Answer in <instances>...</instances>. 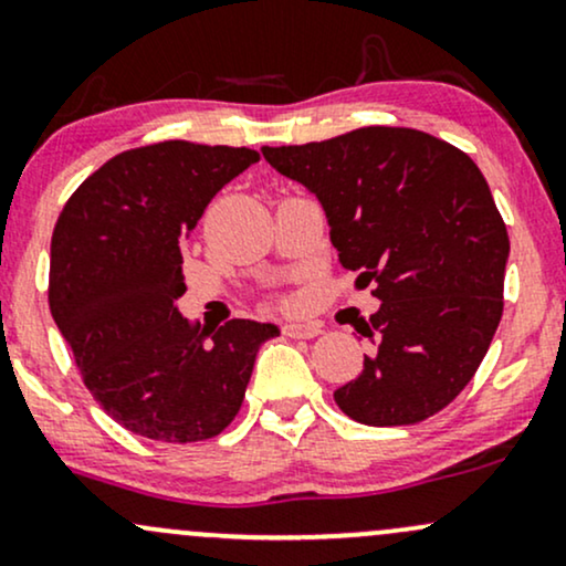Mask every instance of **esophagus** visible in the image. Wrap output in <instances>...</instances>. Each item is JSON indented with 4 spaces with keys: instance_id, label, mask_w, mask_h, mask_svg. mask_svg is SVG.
<instances>
[{
    "instance_id": "34e87169",
    "label": "esophagus",
    "mask_w": 566,
    "mask_h": 566,
    "mask_svg": "<svg viewBox=\"0 0 566 566\" xmlns=\"http://www.w3.org/2000/svg\"><path fill=\"white\" fill-rule=\"evenodd\" d=\"M321 323H285L283 334L289 338H315L321 336Z\"/></svg>"
}]
</instances>
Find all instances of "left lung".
<instances>
[{
	"label": "left lung",
	"instance_id": "8db88e82",
	"mask_svg": "<svg viewBox=\"0 0 566 566\" xmlns=\"http://www.w3.org/2000/svg\"><path fill=\"white\" fill-rule=\"evenodd\" d=\"M321 201L344 270L381 302L357 334L363 374L334 400L368 427H408L461 395L503 315L509 232L463 150L405 126L262 148Z\"/></svg>",
	"mask_w": 566,
	"mask_h": 566
}]
</instances>
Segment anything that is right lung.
I'll use <instances>...</instances> for the list:
<instances>
[{
  "instance_id": "obj_1",
  "label": "right lung",
  "mask_w": 566,
  "mask_h": 566,
  "mask_svg": "<svg viewBox=\"0 0 566 566\" xmlns=\"http://www.w3.org/2000/svg\"><path fill=\"white\" fill-rule=\"evenodd\" d=\"M259 153L185 139L124 150L78 185L50 245V312L84 387L124 429L158 442L217 437L241 410L277 325L206 334L179 315L185 241Z\"/></svg>"
}]
</instances>
